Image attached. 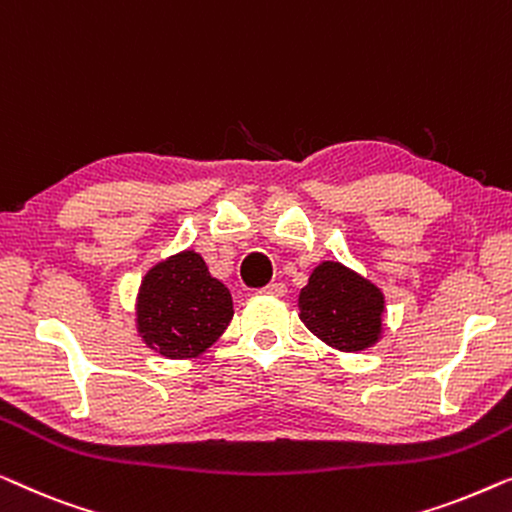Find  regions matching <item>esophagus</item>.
I'll list each match as a JSON object with an SVG mask.
<instances>
[{
	"label": "esophagus",
	"mask_w": 512,
	"mask_h": 512,
	"mask_svg": "<svg viewBox=\"0 0 512 512\" xmlns=\"http://www.w3.org/2000/svg\"><path fill=\"white\" fill-rule=\"evenodd\" d=\"M266 294H276V297H283V294L287 292V285L285 283H269L264 287Z\"/></svg>",
	"instance_id": "esophagus-1"
}]
</instances>
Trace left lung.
<instances>
[{
	"label": "left lung",
	"mask_w": 512,
	"mask_h": 512,
	"mask_svg": "<svg viewBox=\"0 0 512 512\" xmlns=\"http://www.w3.org/2000/svg\"><path fill=\"white\" fill-rule=\"evenodd\" d=\"M385 297L376 285L338 262H322L299 294V318L336 350L371 348L383 329Z\"/></svg>",
	"instance_id": "obj_1"
}]
</instances>
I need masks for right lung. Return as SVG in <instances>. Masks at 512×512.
Wrapping results in <instances>:
<instances>
[{
    "label": "right lung",
    "mask_w": 512,
    "mask_h": 512,
    "mask_svg": "<svg viewBox=\"0 0 512 512\" xmlns=\"http://www.w3.org/2000/svg\"><path fill=\"white\" fill-rule=\"evenodd\" d=\"M234 315L232 294L185 250L155 264L141 280L136 329L150 350L169 359L197 357L218 341Z\"/></svg>",
    "instance_id": "right-lung-1"
}]
</instances>
